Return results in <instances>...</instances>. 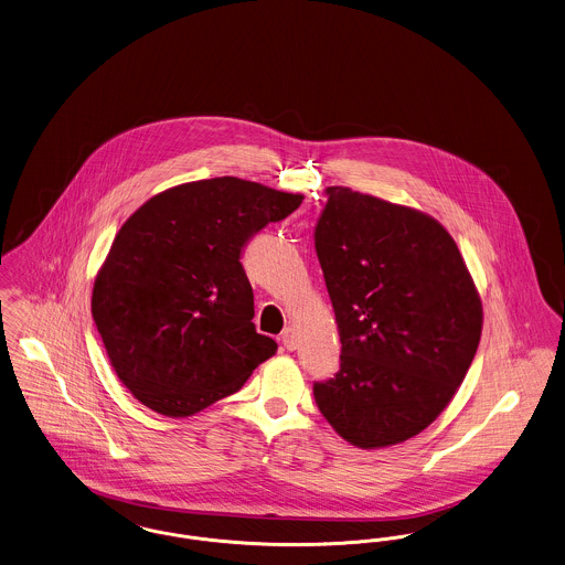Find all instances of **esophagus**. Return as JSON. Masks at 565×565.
<instances>
[{
    "label": "esophagus",
    "instance_id": "esophagus-1",
    "mask_svg": "<svg viewBox=\"0 0 565 565\" xmlns=\"http://www.w3.org/2000/svg\"><path fill=\"white\" fill-rule=\"evenodd\" d=\"M280 342L287 348V350H295L297 348V335H295V329L287 327L282 333H280Z\"/></svg>",
    "mask_w": 565,
    "mask_h": 565
}]
</instances>
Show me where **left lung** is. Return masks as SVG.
I'll return each instance as SVG.
<instances>
[{"label": "left lung", "mask_w": 565, "mask_h": 565, "mask_svg": "<svg viewBox=\"0 0 565 565\" xmlns=\"http://www.w3.org/2000/svg\"><path fill=\"white\" fill-rule=\"evenodd\" d=\"M324 194L315 248L342 356L315 398L345 441L388 447L433 424L462 384L481 299L439 221L342 185Z\"/></svg>", "instance_id": "obj_1"}]
</instances>
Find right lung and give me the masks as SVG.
Masks as SVG:
<instances>
[{
	"mask_svg": "<svg viewBox=\"0 0 565 565\" xmlns=\"http://www.w3.org/2000/svg\"><path fill=\"white\" fill-rule=\"evenodd\" d=\"M301 200L217 177L171 188L124 223L95 280L93 319L111 367L146 407L198 414L276 352L253 324L241 257Z\"/></svg>",
	"mask_w": 565,
	"mask_h": 565,
	"instance_id": "add662e5",
	"label": "right lung"
}]
</instances>
